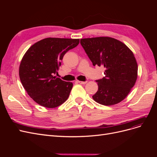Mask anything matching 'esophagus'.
Returning <instances> with one entry per match:
<instances>
[{
  "instance_id": "34e87169",
  "label": "esophagus",
  "mask_w": 157,
  "mask_h": 157,
  "mask_svg": "<svg viewBox=\"0 0 157 157\" xmlns=\"http://www.w3.org/2000/svg\"><path fill=\"white\" fill-rule=\"evenodd\" d=\"M78 82L81 84H86L87 81H79V80H78Z\"/></svg>"
}]
</instances>
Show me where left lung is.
<instances>
[{
  "mask_svg": "<svg viewBox=\"0 0 157 157\" xmlns=\"http://www.w3.org/2000/svg\"><path fill=\"white\" fill-rule=\"evenodd\" d=\"M80 44L94 66L105 67V77L96 80L98 90L92 96L94 100L107 106L122 101L137 77L133 52L122 42L107 36L82 39Z\"/></svg>",
  "mask_w": 157,
  "mask_h": 157,
  "instance_id": "left-lung-1",
  "label": "left lung"
}]
</instances>
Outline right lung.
Returning <instances> with one entry per match:
<instances>
[{"label": "right lung", "mask_w": 157, "mask_h": 157, "mask_svg": "<svg viewBox=\"0 0 157 157\" xmlns=\"http://www.w3.org/2000/svg\"><path fill=\"white\" fill-rule=\"evenodd\" d=\"M79 44V39L46 38L31 46L21 59L20 80L28 95L40 105L54 108L69 96L73 83L54 76L64 55Z\"/></svg>", "instance_id": "add662e5"}]
</instances>
